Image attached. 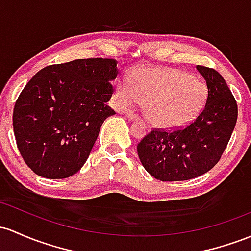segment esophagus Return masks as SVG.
I'll return each mask as SVG.
<instances>
[{
    "label": "esophagus",
    "instance_id": "1",
    "mask_svg": "<svg viewBox=\"0 0 251 251\" xmlns=\"http://www.w3.org/2000/svg\"><path fill=\"white\" fill-rule=\"evenodd\" d=\"M126 117L128 118V119H131V120H133V119H139V115L138 114H136V113H133V112H126Z\"/></svg>",
    "mask_w": 251,
    "mask_h": 251
}]
</instances>
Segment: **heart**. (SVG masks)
Listing matches in <instances>:
<instances>
[{"mask_svg": "<svg viewBox=\"0 0 251 251\" xmlns=\"http://www.w3.org/2000/svg\"><path fill=\"white\" fill-rule=\"evenodd\" d=\"M205 82L173 68H142L117 89V102L126 108L144 103L147 119L159 128L187 125L201 112L207 100Z\"/></svg>", "mask_w": 251, "mask_h": 251, "instance_id": "heart-1", "label": "heart"}]
</instances>
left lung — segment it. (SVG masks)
Listing matches in <instances>:
<instances>
[{
  "label": "left lung",
  "mask_w": 251,
  "mask_h": 251,
  "mask_svg": "<svg viewBox=\"0 0 251 251\" xmlns=\"http://www.w3.org/2000/svg\"><path fill=\"white\" fill-rule=\"evenodd\" d=\"M207 84L205 106L184 127L151 130L137 145L143 167L159 181H184L205 174L218 163L236 121L237 102L222 75L197 65Z\"/></svg>",
  "instance_id": "obj_1"
}]
</instances>
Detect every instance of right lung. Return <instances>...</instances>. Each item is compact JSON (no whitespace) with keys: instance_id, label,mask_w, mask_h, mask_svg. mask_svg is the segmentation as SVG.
Wrapping results in <instances>:
<instances>
[{"instance_id":"right-lung-1","label":"right lung","mask_w":251,"mask_h":251,"mask_svg":"<svg viewBox=\"0 0 251 251\" xmlns=\"http://www.w3.org/2000/svg\"><path fill=\"white\" fill-rule=\"evenodd\" d=\"M111 58L75 59L41 69L19 95L13 112L16 145L27 164L46 178L76 174L90 155L117 78Z\"/></svg>"}]
</instances>
